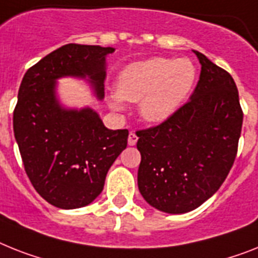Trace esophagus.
Returning a JSON list of instances; mask_svg holds the SVG:
<instances>
[{"instance_id":"1","label":"esophagus","mask_w":258,"mask_h":258,"mask_svg":"<svg viewBox=\"0 0 258 258\" xmlns=\"http://www.w3.org/2000/svg\"><path fill=\"white\" fill-rule=\"evenodd\" d=\"M137 134L134 133V132H131V133H129V137H127V144L131 145V146H134V145L137 144Z\"/></svg>"}]
</instances>
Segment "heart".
<instances>
[{"instance_id":"b5f03b06","label":"heart","mask_w":258,"mask_h":258,"mask_svg":"<svg viewBox=\"0 0 258 258\" xmlns=\"http://www.w3.org/2000/svg\"><path fill=\"white\" fill-rule=\"evenodd\" d=\"M197 67L186 57H150L136 61L120 72L117 93L112 104L121 105V99L140 101V112L145 120L161 122L183 104L197 82Z\"/></svg>"}]
</instances>
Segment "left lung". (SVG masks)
Returning a JSON list of instances; mask_svg holds the SVG:
<instances>
[{
  "label": "left lung",
  "instance_id": "8db88e82",
  "mask_svg": "<svg viewBox=\"0 0 258 258\" xmlns=\"http://www.w3.org/2000/svg\"><path fill=\"white\" fill-rule=\"evenodd\" d=\"M201 76L186 104L137 132L138 188L152 207L186 214L220 188L235 162L242 126L239 91L228 72L199 51Z\"/></svg>",
  "mask_w": 258,
  "mask_h": 258
}]
</instances>
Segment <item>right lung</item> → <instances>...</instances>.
Wrapping results in <instances>:
<instances>
[{
    "mask_svg": "<svg viewBox=\"0 0 258 258\" xmlns=\"http://www.w3.org/2000/svg\"><path fill=\"white\" fill-rule=\"evenodd\" d=\"M113 51L61 46L30 67L19 87L13 127L25 171L40 197L57 208L74 210L95 201L126 148L127 129L110 131L95 110L64 109L55 96L56 79L88 76L103 99L105 56Z\"/></svg>",
    "mask_w": 258,
    "mask_h": 258,
    "instance_id": "1",
    "label": "right lung"
}]
</instances>
